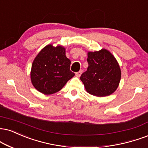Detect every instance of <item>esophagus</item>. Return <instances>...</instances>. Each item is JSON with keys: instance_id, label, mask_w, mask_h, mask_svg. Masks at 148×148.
Segmentation results:
<instances>
[{"instance_id": "1", "label": "esophagus", "mask_w": 148, "mask_h": 148, "mask_svg": "<svg viewBox=\"0 0 148 148\" xmlns=\"http://www.w3.org/2000/svg\"><path fill=\"white\" fill-rule=\"evenodd\" d=\"M82 72H83V71H82V70H80L79 72H76V76H77V77H80V76H81V75Z\"/></svg>"}]
</instances>
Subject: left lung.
Listing matches in <instances>:
<instances>
[{"label":"left lung","instance_id":"obj_1","mask_svg":"<svg viewBox=\"0 0 148 148\" xmlns=\"http://www.w3.org/2000/svg\"><path fill=\"white\" fill-rule=\"evenodd\" d=\"M88 67L81 80L89 94L98 97L109 96L118 88L121 71L113 54L106 49L88 51Z\"/></svg>","mask_w":148,"mask_h":148}]
</instances>
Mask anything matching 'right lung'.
<instances>
[{
  "label": "right lung",
  "mask_w": 148,
  "mask_h": 148,
  "mask_svg": "<svg viewBox=\"0 0 148 148\" xmlns=\"http://www.w3.org/2000/svg\"><path fill=\"white\" fill-rule=\"evenodd\" d=\"M70 64L63 46L46 45L37 54L32 65V83L38 92L45 95L56 93L75 75L70 71Z\"/></svg>",
  "instance_id": "right-lung-1"
}]
</instances>
